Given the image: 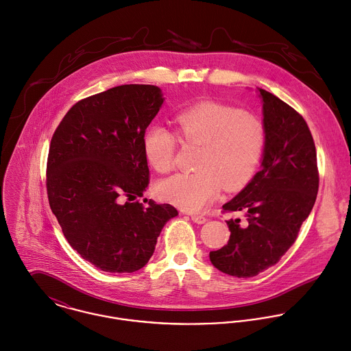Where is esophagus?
Returning <instances> with one entry per match:
<instances>
[{
  "instance_id": "34e87169",
  "label": "esophagus",
  "mask_w": 351,
  "mask_h": 351,
  "mask_svg": "<svg viewBox=\"0 0 351 351\" xmlns=\"http://www.w3.org/2000/svg\"><path fill=\"white\" fill-rule=\"evenodd\" d=\"M191 219H192L195 223H197V225H203V223L207 222V218H206L204 215H202V214H192V215H191Z\"/></svg>"
}]
</instances>
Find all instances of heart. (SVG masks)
<instances>
[{
    "mask_svg": "<svg viewBox=\"0 0 351 351\" xmlns=\"http://www.w3.org/2000/svg\"><path fill=\"white\" fill-rule=\"evenodd\" d=\"M174 123L182 144L200 147L195 162L197 171L162 181L158 192L163 200L186 211H197L210 204L222 188L235 192L249 184L265 148L260 119L233 108L203 104L180 113ZM176 136L160 126L145 133V156L156 171L169 173L173 169Z\"/></svg>",
    "mask_w": 351,
    "mask_h": 351,
    "instance_id": "obj_1",
    "label": "heart"
}]
</instances>
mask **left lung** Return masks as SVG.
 <instances>
[{
    "label": "left lung",
    "mask_w": 351,
    "mask_h": 351,
    "mask_svg": "<svg viewBox=\"0 0 351 351\" xmlns=\"http://www.w3.org/2000/svg\"><path fill=\"white\" fill-rule=\"evenodd\" d=\"M263 98L265 148L261 170L223 206L245 219L228 221L230 239L210 252L211 263L237 278L256 276L276 264L295 242L319 191L316 147L304 117L265 90Z\"/></svg>",
    "instance_id": "8db88e82"
}]
</instances>
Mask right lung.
<instances>
[{"mask_svg":"<svg viewBox=\"0 0 351 351\" xmlns=\"http://www.w3.org/2000/svg\"><path fill=\"white\" fill-rule=\"evenodd\" d=\"M162 104L155 86H118L75 104L51 137L50 208L69 245L105 272L143 268L178 215L170 204L138 200L149 184L145 129Z\"/></svg>","mask_w":351,"mask_h":351,"instance_id":"obj_1","label":"right lung"}]
</instances>
